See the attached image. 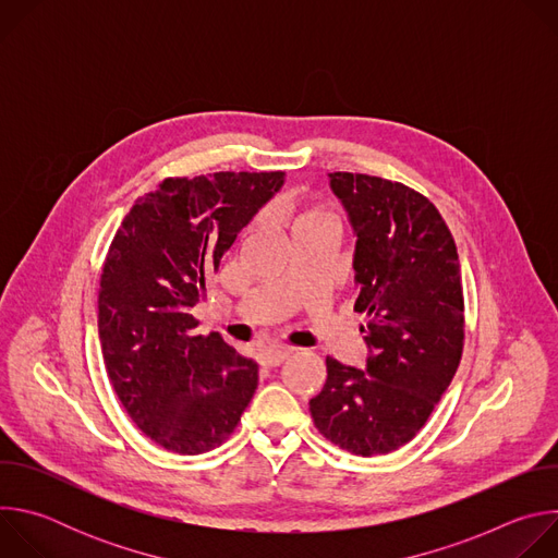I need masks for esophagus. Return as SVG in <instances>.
Listing matches in <instances>:
<instances>
[{
	"label": "esophagus",
	"mask_w": 558,
	"mask_h": 558,
	"mask_svg": "<svg viewBox=\"0 0 558 558\" xmlns=\"http://www.w3.org/2000/svg\"><path fill=\"white\" fill-rule=\"evenodd\" d=\"M291 353H293L291 347L278 344V347H269V349L260 351L258 357H260V364H263V366H278V364H282Z\"/></svg>",
	"instance_id": "1"
}]
</instances>
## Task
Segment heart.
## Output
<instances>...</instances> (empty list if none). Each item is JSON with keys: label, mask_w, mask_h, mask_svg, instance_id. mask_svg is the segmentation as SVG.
Here are the masks:
<instances>
[{"label": "heart", "mask_w": 558, "mask_h": 558, "mask_svg": "<svg viewBox=\"0 0 558 558\" xmlns=\"http://www.w3.org/2000/svg\"><path fill=\"white\" fill-rule=\"evenodd\" d=\"M308 220H315V218H306V220H304V222H308Z\"/></svg>", "instance_id": "obj_1"}]
</instances>
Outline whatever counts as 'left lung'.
Returning <instances> with one entry per match:
<instances>
[{
  "mask_svg": "<svg viewBox=\"0 0 558 558\" xmlns=\"http://www.w3.org/2000/svg\"><path fill=\"white\" fill-rule=\"evenodd\" d=\"M355 235V311L366 366L327 357L308 402L315 428L362 457L409 444L450 386L463 351L461 267L452 233L420 192L379 177L333 172Z\"/></svg>",
  "mask_w": 558,
  "mask_h": 558,
  "instance_id": "1",
  "label": "left lung"
}]
</instances>
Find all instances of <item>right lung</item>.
I'll use <instances>...</instances> for the list:
<instances>
[{
	"instance_id": "add662e5",
	"label": "right lung",
	"mask_w": 558,
	"mask_h": 558,
	"mask_svg": "<svg viewBox=\"0 0 558 558\" xmlns=\"http://www.w3.org/2000/svg\"><path fill=\"white\" fill-rule=\"evenodd\" d=\"M284 185V172L166 179L141 196L110 245L99 340L130 420L158 446L201 454L241 422L258 364L220 333L198 336L194 304L235 235Z\"/></svg>"
}]
</instances>
